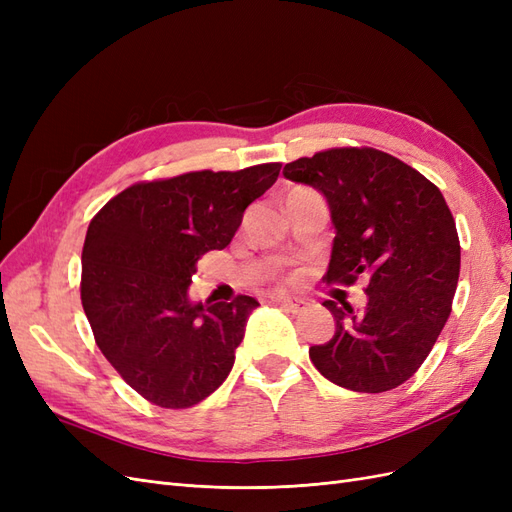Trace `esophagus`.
Masks as SVG:
<instances>
[{
    "label": "esophagus",
    "instance_id": "1",
    "mask_svg": "<svg viewBox=\"0 0 512 512\" xmlns=\"http://www.w3.org/2000/svg\"><path fill=\"white\" fill-rule=\"evenodd\" d=\"M273 301L277 305H282L284 309H288V312L292 314H299L303 309V301L301 299H292V297H284V294H277V297H273Z\"/></svg>",
    "mask_w": 512,
    "mask_h": 512
}]
</instances>
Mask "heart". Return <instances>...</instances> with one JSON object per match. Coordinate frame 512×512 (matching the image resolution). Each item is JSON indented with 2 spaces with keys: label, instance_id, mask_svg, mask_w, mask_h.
<instances>
[{
  "label": "heart",
  "instance_id": "obj_1",
  "mask_svg": "<svg viewBox=\"0 0 512 512\" xmlns=\"http://www.w3.org/2000/svg\"><path fill=\"white\" fill-rule=\"evenodd\" d=\"M294 280H297V275H288L286 277V282H294Z\"/></svg>",
  "mask_w": 512,
  "mask_h": 512
}]
</instances>
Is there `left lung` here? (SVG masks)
<instances>
[{"instance_id": "left-lung-1", "label": "left lung", "mask_w": 512, "mask_h": 512, "mask_svg": "<svg viewBox=\"0 0 512 512\" xmlns=\"http://www.w3.org/2000/svg\"><path fill=\"white\" fill-rule=\"evenodd\" d=\"M327 196L335 226L327 284L363 280L367 305L324 301L335 335L309 348L320 374L356 393L397 389L416 374L451 316L461 245L438 185L374 147H333L284 166Z\"/></svg>"}]
</instances>
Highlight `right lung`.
<instances>
[{"instance_id": "1", "label": "right lung", "mask_w": 512, "mask_h": 512, "mask_svg": "<svg viewBox=\"0 0 512 512\" xmlns=\"http://www.w3.org/2000/svg\"><path fill=\"white\" fill-rule=\"evenodd\" d=\"M280 162L243 170H194L138 181L89 222L81 301L106 361L149 404L192 408L235 365L258 301L188 299L196 260L224 250L243 211L280 175Z\"/></svg>"}]
</instances>
